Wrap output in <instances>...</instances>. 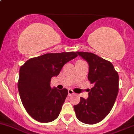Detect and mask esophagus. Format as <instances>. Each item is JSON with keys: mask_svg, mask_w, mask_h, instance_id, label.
<instances>
[{"mask_svg": "<svg viewBox=\"0 0 134 134\" xmlns=\"http://www.w3.org/2000/svg\"><path fill=\"white\" fill-rule=\"evenodd\" d=\"M74 94V92L71 89H69L68 90V96H71V95Z\"/></svg>", "mask_w": 134, "mask_h": 134, "instance_id": "34e87169", "label": "esophagus"}]
</instances>
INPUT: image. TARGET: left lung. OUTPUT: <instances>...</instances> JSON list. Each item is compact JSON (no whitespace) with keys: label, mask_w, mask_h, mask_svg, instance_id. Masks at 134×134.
<instances>
[{"label":"left lung","mask_w":134,"mask_h":134,"mask_svg":"<svg viewBox=\"0 0 134 134\" xmlns=\"http://www.w3.org/2000/svg\"><path fill=\"white\" fill-rule=\"evenodd\" d=\"M89 65L88 79L93 87L89 90L88 99L81 97L74 106L77 118L81 122L93 125L110 113L119 92V75L108 60L90 52H77Z\"/></svg>","instance_id":"8db88e82"}]
</instances>
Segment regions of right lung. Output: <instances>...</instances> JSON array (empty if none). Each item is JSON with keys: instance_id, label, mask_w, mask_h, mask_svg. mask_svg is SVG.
Here are the masks:
<instances>
[{"instance_id": "obj_1", "label": "right lung", "mask_w": 134, "mask_h": 134, "mask_svg": "<svg viewBox=\"0 0 134 134\" xmlns=\"http://www.w3.org/2000/svg\"><path fill=\"white\" fill-rule=\"evenodd\" d=\"M77 57L74 52L46 53L29 59L20 66L18 90L23 106L33 119L49 122L58 118L68 92L51 87V79Z\"/></svg>"}]
</instances>
